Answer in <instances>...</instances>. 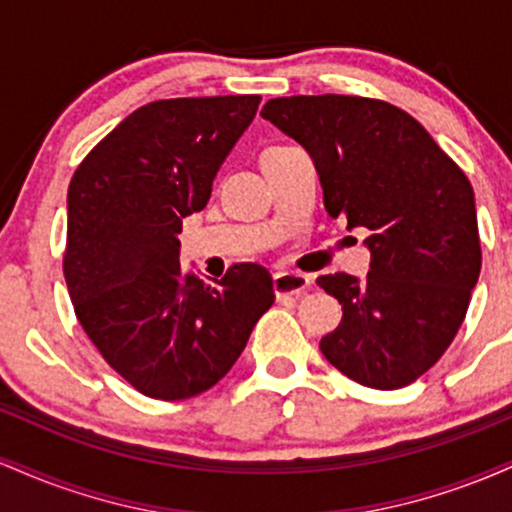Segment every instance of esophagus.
Instances as JSON below:
<instances>
[{"instance_id": "esophagus-1", "label": "esophagus", "mask_w": 512, "mask_h": 512, "mask_svg": "<svg viewBox=\"0 0 512 512\" xmlns=\"http://www.w3.org/2000/svg\"><path fill=\"white\" fill-rule=\"evenodd\" d=\"M310 289V276L301 272H279L274 274V293L276 298L303 296Z\"/></svg>"}]
</instances>
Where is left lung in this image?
Masks as SVG:
<instances>
[{
	"mask_svg": "<svg viewBox=\"0 0 512 512\" xmlns=\"http://www.w3.org/2000/svg\"><path fill=\"white\" fill-rule=\"evenodd\" d=\"M260 115L313 158L327 214L370 233L366 279H317L344 310L320 351L366 387L414 383L455 339L479 281L467 175L414 117L373 98H272Z\"/></svg>",
	"mask_w": 512,
	"mask_h": 512,
	"instance_id": "1",
	"label": "left lung"
}]
</instances>
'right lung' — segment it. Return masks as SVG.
Wrapping results in <instances>:
<instances>
[{"instance_id": "right-lung-1", "label": "right lung", "mask_w": 512, "mask_h": 512, "mask_svg": "<svg viewBox=\"0 0 512 512\" xmlns=\"http://www.w3.org/2000/svg\"><path fill=\"white\" fill-rule=\"evenodd\" d=\"M260 96L142 105L76 168L67 192L64 279L76 317L134 390L187 399L214 387L272 308V274L240 262L214 284L180 267L182 219L211 182Z\"/></svg>"}]
</instances>
